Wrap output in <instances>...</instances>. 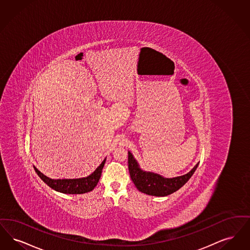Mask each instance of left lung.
Instances as JSON below:
<instances>
[{
	"mask_svg": "<svg viewBox=\"0 0 250 250\" xmlns=\"http://www.w3.org/2000/svg\"><path fill=\"white\" fill-rule=\"evenodd\" d=\"M128 153V164L130 178L137 189L147 195L163 197L174 193L188 181V179L194 174L199 165V163H197L191 171L184 175L173 178H166L152 172L143 171L136 160L133 158L132 154L130 151Z\"/></svg>",
	"mask_w": 250,
	"mask_h": 250,
	"instance_id": "obj_1",
	"label": "left lung"
}]
</instances>
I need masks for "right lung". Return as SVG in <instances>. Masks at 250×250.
I'll use <instances>...</instances> for the list:
<instances>
[{"instance_id": "obj_1", "label": "right lung", "mask_w": 250, "mask_h": 250, "mask_svg": "<svg viewBox=\"0 0 250 250\" xmlns=\"http://www.w3.org/2000/svg\"><path fill=\"white\" fill-rule=\"evenodd\" d=\"M105 160L106 159L103 161V163L98 166L97 169L92 174H89L87 177L76 179H51L42 174L35 166H33V168L43 182L56 191L66 194H83L91 191L97 186Z\"/></svg>"}]
</instances>
